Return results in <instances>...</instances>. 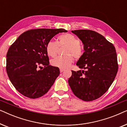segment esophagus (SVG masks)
I'll list each match as a JSON object with an SVG mask.
<instances>
[{
	"mask_svg": "<svg viewBox=\"0 0 127 127\" xmlns=\"http://www.w3.org/2000/svg\"><path fill=\"white\" fill-rule=\"evenodd\" d=\"M64 70H64V69H60V72H61V73L63 72Z\"/></svg>",
	"mask_w": 127,
	"mask_h": 127,
	"instance_id": "1",
	"label": "esophagus"
}]
</instances>
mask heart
<instances>
[{
  "label": "heart",
  "mask_w": 127,
  "mask_h": 127,
  "mask_svg": "<svg viewBox=\"0 0 127 127\" xmlns=\"http://www.w3.org/2000/svg\"><path fill=\"white\" fill-rule=\"evenodd\" d=\"M58 44L54 40H50L46 47V53L48 56L55 57L57 54L59 46H66L65 54L62 57H58L51 60V64L54 67L60 69H66L69 67L76 59L80 58L83 54V48L80 43V40L75 36L70 33L62 34L59 36Z\"/></svg>",
  "instance_id": "obj_1"
}]
</instances>
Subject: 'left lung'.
Instances as JSON below:
<instances>
[{"label": "left lung", "instance_id": "8db88e82", "mask_svg": "<svg viewBox=\"0 0 127 127\" xmlns=\"http://www.w3.org/2000/svg\"><path fill=\"white\" fill-rule=\"evenodd\" d=\"M72 32L84 45V52L76 65L86 71L72 70L69 86L77 98L92 101L103 95L115 79L118 71L115 47L95 31L80 29Z\"/></svg>", "mask_w": 127, "mask_h": 127}]
</instances>
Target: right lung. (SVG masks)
<instances>
[{"label":"right lung","instance_id":"right-lung-1","mask_svg":"<svg viewBox=\"0 0 127 127\" xmlns=\"http://www.w3.org/2000/svg\"><path fill=\"white\" fill-rule=\"evenodd\" d=\"M64 29H36L26 31L8 48L6 71L19 93L35 99L46 94L60 73L49 65L46 47L48 41Z\"/></svg>","mask_w":127,"mask_h":127}]
</instances>
